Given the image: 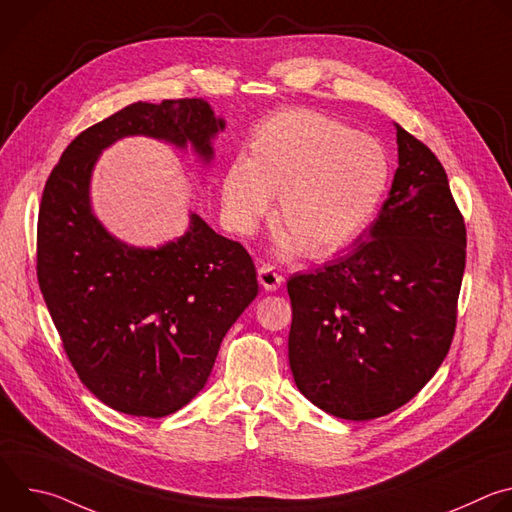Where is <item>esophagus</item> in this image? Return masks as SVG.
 I'll return each mask as SVG.
<instances>
[{"label":"esophagus","mask_w":512,"mask_h":512,"mask_svg":"<svg viewBox=\"0 0 512 512\" xmlns=\"http://www.w3.org/2000/svg\"><path fill=\"white\" fill-rule=\"evenodd\" d=\"M257 277H259V283H261L267 291H275V289L281 287V283H283V277H281L271 265H261Z\"/></svg>","instance_id":"obj_1"}]
</instances>
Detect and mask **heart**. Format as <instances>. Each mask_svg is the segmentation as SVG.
I'll return each mask as SVG.
<instances>
[{
    "label": "heart",
    "mask_w": 512,
    "mask_h": 512,
    "mask_svg": "<svg viewBox=\"0 0 512 512\" xmlns=\"http://www.w3.org/2000/svg\"><path fill=\"white\" fill-rule=\"evenodd\" d=\"M389 184L383 145L312 109H283L265 119L227 170L223 202L243 235L255 231L279 194V257L306 249L324 257L371 223Z\"/></svg>",
    "instance_id": "b5f03b06"
}]
</instances>
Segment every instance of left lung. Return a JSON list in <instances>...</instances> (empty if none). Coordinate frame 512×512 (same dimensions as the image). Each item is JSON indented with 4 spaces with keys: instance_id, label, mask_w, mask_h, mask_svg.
I'll return each mask as SVG.
<instances>
[{
    "instance_id": "left-lung-1",
    "label": "left lung",
    "mask_w": 512,
    "mask_h": 512,
    "mask_svg": "<svg viewBox=\"0 0 512 512\" xmlns=\"http://www.w3.org/2000/svg\"><path fill=\"white\" fill-rule=\"evenodd\" d=\"M395 129L399 168L377 221L344 257L287 281L294 381L350 421L399 409L440 369L466 267V225L444 166Z\"/></svg>"
}]
</instances>
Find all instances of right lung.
Here are the masks:
<instances>
[{
	"label": "right lung",
	"mask_w": 512,
	"mask_h": 512,
	"mask_svg": "<svg viewBox=\"0 0 512 512\" xmlns=\"http://www.w3.org/2000/svg\"><path fill=\"white\" fill-rule=\"evenodd\" d=\"M225 129L204 99L133 103L70 141L42 194L38 283L83 385L135 417H166L206 385L221 342L259 285L245 247L196 212L160 247L113 237L91 206L97 158L123 137L188 145L210 164Z\"/></svg>",
	"instance_id": "add662e5"
}]
</instances>
